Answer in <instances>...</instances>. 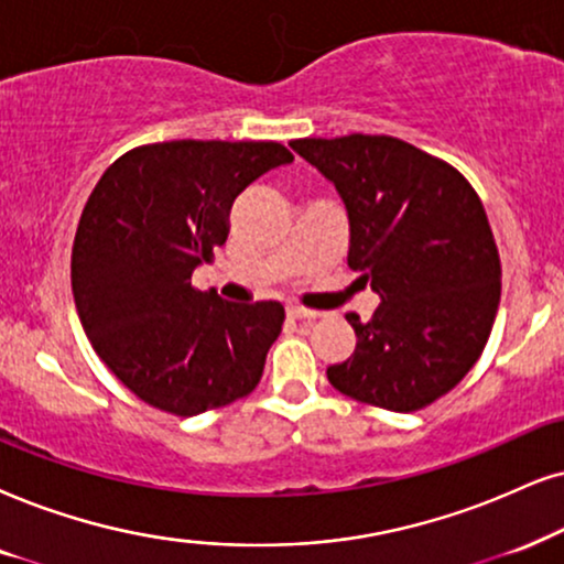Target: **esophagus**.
<instances>
[{
  "label": "esophagus",
  "instance_id": "esophagus-1",
  "mask_svg": "<svg viewBox=\"0 0 564 564\" xmlns=\"http://www.w3.org/2000/svg\"><path fill=\"white\" fill-rule=\"evenodd\" d=\"M286 315L291 319H315L317 312L315 310H304V306H289Z\"/></svg>",
  "mask_w": 564,
  "mask_h": 564
}]
</instances>
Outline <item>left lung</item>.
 <instances>
[{"label":"left lung","instance_id":"obj_1","mask_svg":"<svg viewBox=\"0 0 564 564\" xmlns=\"http://www.w3.org/2000/svg\"><path fill=\"white\" fill-rule=\"evenodd\" d=\"M291 148L340 192L348 268L382 296L369 323L346 315L359 344L327 380L377 409H426L479 361L500 306V252L481 197L451 163L390 134Z\"/></svg>","mask_w":564,"mask_h":564}]
</instances>
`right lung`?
Listing matches in <instances>:
<instances>
[{
  "mask_svg": "<svg viewBox=\"0 0 564 564\" xmlns=\"http://www.w3.org/2000/svg\"><path fill=\"white\" fill-rule=\"evenodd\" d=\"M291 161L281 142H151L93 187L73 241L75 306L93 351L140 401L197 416L258 388L281 302H224L192 286V270L229 237L239 192Z\"/></svg>",
  "mask_w": 564,
  "mask_h": 564,
  "instance_id": "1",
  "label": "right lung"
}]
</instances>
